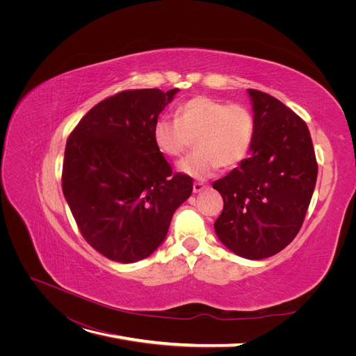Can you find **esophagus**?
Instances as JSON below:
<instances>
[{"mask_svg": "<svg viewBox=\"0 0 356 356\" xmlns=\"http://www.w3.org/2000/svg\"><path fill=\"white\" fill-rule=\"evenodd\" d=\"M204 189H207V184L199 183V181L193 183V193H199V192H202V191H204Z\"/></svg>", "mask_w": 356, "mask_h": 356, "instance_id": "esophagus-1", "label": "esophagus"}]
</instances>
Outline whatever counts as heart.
<instances>
[{
	"mask_svg": "<svg viewBox=\"0 0 356 356\" xmlns=\"http://www.w3.org/2000/svg\"><path fill=\"white\" fill-rule=\"evenodd\" d=\"M254 136L255 118L248 106L203 95L180 104L175 121L159 118L153 125L154 145L167 157L183 156L195 138L197 152L177 165L195 179L211 177L219 167H238L248 157Z\"/></svg>",
	"mask_w": 356,
	"mask_h": 356,
	"instance_id": "1",
	"label": "heart"
}]
</instances>
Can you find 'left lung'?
<instances>
[{
    "mask_svg": "<svg viewBox=\"0 0 356 356\" xmlns=\"http://www.w3.org/2000/svg\"><path fill=\"white\" fill-rule=\"evenodd\" d=\"M255 136L251 154L213 181L223 199L215 222L219 241L248 259L284 250L300 231L317 179L306 122L277 98L248 89Z\"/></svg>",
    "mask_w": 356,
    "mask_h": 356,
    "instance_id": "1",
    "label": "left lung"
}]
</instances>
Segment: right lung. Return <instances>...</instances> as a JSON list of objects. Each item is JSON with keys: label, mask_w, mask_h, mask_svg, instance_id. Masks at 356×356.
Wrapping results in <instances>:
<instances>
[{"label": "right lung", "mask_w": 356, "mask_h": 356, "mask_svg": "<svg viewBox=\"0 0 356 356\" xmlns=\"http://www.w3.org/2000/svg\"><path fill=\"white\" fill-rule=\"evenodd\" d=\"M179 89L122 90L93 106L65 148L62 189L88 244L129 264L152 255L193 181L173 173L153 125Z\"/></svg>", "instance_id": "obj_1"}]
</instances>
